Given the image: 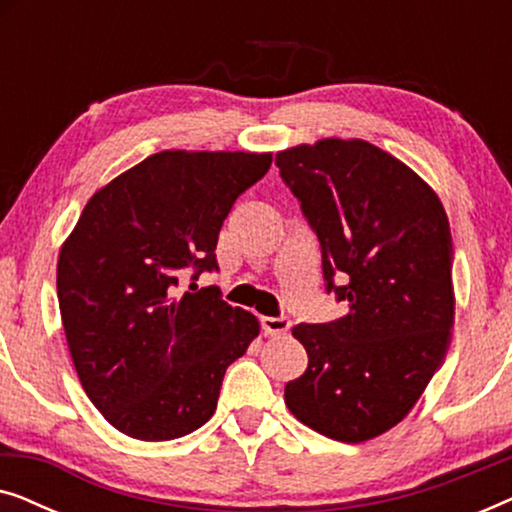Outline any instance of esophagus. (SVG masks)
Listing matches in <instances>:
<instances>
[{
	"instance_id": "obj_1",
	"label": "esophagus",
	"mask_w": 512,
	"mask_h": 512,
	"mask_svg": "<svg viewBox=\"0 0 512 512\" xmlns=\"http://www.w3.org/2000/svg\"><path fill=\"white\" fill-rule=\"evenodd\" d=\"M289 328H291V321L286 317H263L265 335H275V338H279V335H284Z\"/></svg>"
}]
</instances>
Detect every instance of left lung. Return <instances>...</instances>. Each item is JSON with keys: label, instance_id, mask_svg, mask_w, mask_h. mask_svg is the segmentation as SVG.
I'll use <instances>...</instances> for the list:
<instances>
[{"label": "left lung", "instance_id": "left-lung-1", "mask_svg": "<svg viewBox=\"0 0 512 512\" xmlns=\"http://www.w3.org/2000/svg\"><path fill=\"white\" fill-rule=\"evenodd\" d=\"M275 163L319 237L326 291L347 303L293 326L307 368L284 403L321 436L363 443L408 417L450 347V221L415 170L366 139L298 144Z\"/></svg>", "mask_w": 512, "mask_h": 512}]
</instances>
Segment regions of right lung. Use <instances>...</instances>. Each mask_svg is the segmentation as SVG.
Masks as SVG:
<instances>
[{
  "instance_id": "1",
  "label": "right lung",
  "mask_w": 512,
  "mask_h": 512,
  "mask_svg": "<svg viewBox=\"0 0 512 512\" xmlns=\"http://www.w3.org/2000/svg\"><path fill=\"white\" fill-rule=\"evenodd\" d=\"M272 153L158 151L86 202L60 247L58 303L81 387L102 417L137 440H172L214 415L226 368L261 331L212 286L181 275L216 268L235 200Z\"/></svg>"
}]
</instances>
